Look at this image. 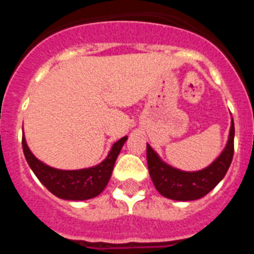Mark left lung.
Wrapping results in <instances>:
<instances>
[{
	"mask_svg": "<svg viewBox=\"0 0 254 254\" xmlns=\"http://www.w3.org/2000/svg\"><path fill=\"white\" fill-rule=\"evenodd\" d=\"M234 155V121L232 120L229 140L219 158L198 172H183L164 163L146 143L150 177L160 194L176 201H193L206 196L225 177Z\"/></svg>",
	"mask_w": 254,
	"mask_h": 254,
	"instance_id": "8db88e82",
	"label": "left lung"
}]
</instances>
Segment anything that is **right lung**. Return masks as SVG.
I'll return each mask as SVG.
<instances>
[{
    "label": "right lung",
    "mask_w": 254,
    "mask_h": 254,
    "mask_svg": "<svg viewBox=\"0 0 254 254\" xmlns=\"http://www.w3.org/2000/svg\"><path fill=\"white\" fill-rule=\"evenodd\" d=\"M127 136L113 143L107 158L95 167L78 170H61L52 168L35 158L22 136V150L30 169L47 190L58 198L69 201H85L103 192L111 179L116 163Z\"/></svg>",
    "instance_id": "obj_1"
}]
</instances>
